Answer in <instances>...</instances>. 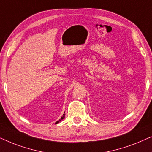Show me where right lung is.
Masks as SVG:
<instances>
[{
    "label": "right lung",
    "mask_w": 152,
    "mask_h": 152,
    "mask_svg": "<svg viewBox=\"0 0 152 152\" xmlns=\"http://www.w3.org/2000/svg\"><path fill=\"white\" fill-rule=\"evenodd\" d=\"M64 117H65V114H64V115H63V116H62V117L61 118V119H60V120H59V121H57V122H55V124H57V123H59V121H61V120H63V119H64Z\"/></svg>",
    "instance_id": "right-lung-1"
}]
</instances>
